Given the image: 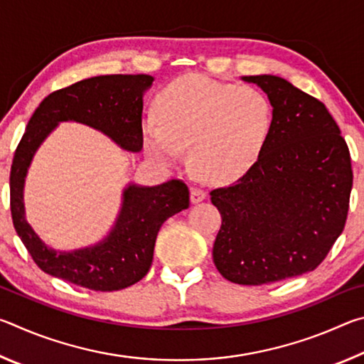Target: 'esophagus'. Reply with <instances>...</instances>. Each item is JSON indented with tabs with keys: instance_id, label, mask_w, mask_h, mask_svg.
Wrapping results in <instances>:
<instances>
[{
	"instance_id": "1",
	"label": "esophagus",
	"mask_w": 364,
	"mask_h": 364,
	"mask_svg": "<svg viewBox=\"0 0 364 364\" xmlns=\"http://www.w3.org/2000/svg\"><path fill=\"white\" fill-rule=\"evenodd\" d=\"M207 197V193L205 191H202L199 188H193L191 189V202L193 204H199V202H202Z\"/></svg>"
}]
</instances>
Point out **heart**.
Wrapping results in <instances>:
<instances>
[{"mask_svg": "<svg viewBox=\"0 0 364 364\" xmlns=\"http://www.w3.org/2000/svg\"><path fill=\"white\" fill-rule=\"evenodd\" d=\"M157 122L143 128L144 151L152 162L175 170L191 149V162L205 180L231 183L255 167L274 133L269 96L255 86L186 75L159 96Z\"/></svg>", "mask_w": 364, "mask_h": 364, "instance_id": "heart-1", "label": "heart"}]
</instances>
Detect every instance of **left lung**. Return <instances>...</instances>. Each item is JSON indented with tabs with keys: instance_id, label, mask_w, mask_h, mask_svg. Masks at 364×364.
Listing matches in <instances>:
<instances>
[{
	"instance_id": "1",
	"label": "left lung",
	"mask_w": 364,
	"mask_h": 364,
	"mask_svg": "<svg viewBox=\"0 0 364 364\" xmlns=\"http://www.w3.org/2000/svg\"><path fill=\"white\" fill-rule=\"evenodd\" d=\"M269 96L274 133L247 175L213 189L221 213L213 263L228 281L260 286L313 271L347 221L353 173L336 120L276 75L242 77Z\"/></svg>"
}]
</instances>
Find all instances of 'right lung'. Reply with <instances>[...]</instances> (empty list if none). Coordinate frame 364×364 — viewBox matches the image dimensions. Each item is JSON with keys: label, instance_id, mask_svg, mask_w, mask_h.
<instances>
[{"label": "right lung", "instance_id": "right-lung-1", "mask_svg": "<svg viewBox=\"0 0 364 364\" xmlns=\"http://www.w3.org/2000/svg\"><path fill=\"white\" fill-rule=\"evenodd\" d=\"M151 75H101L49 95L28 120L11 167V215L17 236L33 262L54 278L91 291H120L144 278L151 268L157 232L165 220L189 207V189L180 180L159 186L128 183L106 237L75 250H56L26 218L23 188L38 147L60 122H77L101 132L128 152L143 149V97Z\"/></svg>", "mask_w": 364, "mask_h": 364}]
</instances>
